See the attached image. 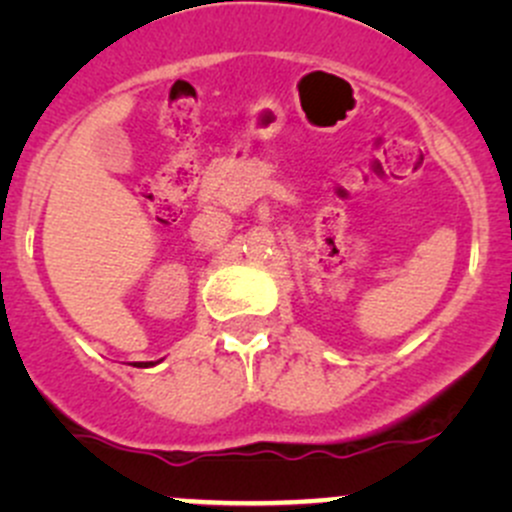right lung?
<instances>
[{"label":"right lung","mask_w":512,"mask_h":512,"mask_svg":"<svg viewBox=\"0 0 512 512\" xmlns=\"http://www.w3.org/2000/svg\"><path fill=\"white\" fill-rule=\"evenodd\" d=\"M136 366H148V364H136Z\"/></svg>","instance_id":"1"}]
</instances>
